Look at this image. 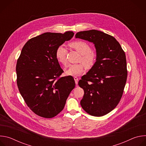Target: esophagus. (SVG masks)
I'll list each match as a JSON object with an SVG mask.
<instances>
[{
  "label": "esophagus",
  "instance_id": "esophagus-1",
  "mask_svg": "<svg viewBox=\"0 0 146 146\" xmlns=\"http://www.w3.org/2000/svg\"><path fill=\"white\" fill-rule=\"evenodd\" d=\"M74 81H75V83H76V84L77 85V84H78V77H74Z\"/></svg>",
  "mask_w": 146,
  "mask_h": 146
}]
</instances>
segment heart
Wrapping results in <instances>:
<instances>
[{"mask_svg": "<svg viewBox=\"0 0 146 146\" xmlns=\"http://www.w3.org/2000/svg\"><path fill=\"white\" fill-rule=\"evenodd\" d=\"M70 45L72 48L81 54L79 61L84 63L87 68L90 69L95 65L98 59L97 53L91 50V47L86 41L81 40L74 41L72 42ZM67 53L68 50L65 46L60 45L57 48L55 51V57L59 63L64 65L66 64ZM84 64L82 63L71 64L69 66L65 73L72 76H79L85 70V66Z\"/></svg>", "mask_w": 146, "mask_h": 146, "instance_id": "b5f03b06", "label": "heart"}]
</instances>
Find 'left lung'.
I'll use <instances>...</instances> for the list:
<instances>
[{"instance_id": "1", "label": "left lung", "mask_w": 146, "mask_h": 146, "mask_svg": "<svg viewBox=\"0 0 146 146\" xmlns=\"http://www.w3.org/2000/svg\"><path fill=\"white\" fill-rule=\"evenodd\" d=\"M75 36L92 42L98 55L95 65L78 83L84 91L81 106L91 115H106L118 105L123 92L128 74L125 54L113 36L103 32L81 31Z\"/></svg>"}]
</instances>
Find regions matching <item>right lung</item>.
I'll return each instance as SVG.
<instances>
[{
  "label": "right lung",
  "instance_id": "add662e5",
  "mask_svg": "<svg viewBox=\"0 0 146 146\" xmlns=\"http://www.w3.org/2000/svg\"><path fill=\"white\" fill-rule=\"evenodd\" d=\"M74 33L46 32L29 39L16 65L19 91L29 109L37 115L51 118L64 109L75 87L72 76L64 72L55 57L57 48L70 40Z\"/></svg>",
  "mask_w": 146,
  "mask_h": 146
}]
</instances>
